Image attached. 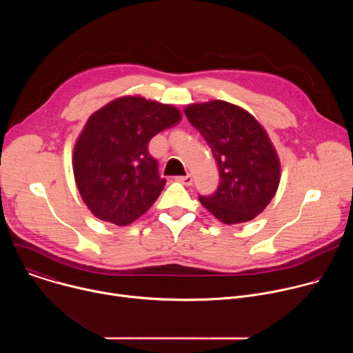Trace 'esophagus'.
Listing matches in <instances>:
<instances>
[{
  "label": "esophagus",
  "mask_w": 353,
  "mask_h": 353,
  "mask_svg": "<svg viewBox=\"0 0 353 353\" xmlns=\"http://www.w3.org/2000/svg\"><path fill=\"white\" fill-rule=\"evenodd\" d=\"M176 180L180 181V183L184 184V185H191V184H192V177H191L190 174H187V176H179V177H176Z\"/></svg>",
  "instance_id": "obj_1"
}]
</instances>
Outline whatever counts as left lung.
<instances>
[{
	"label": "left lung",
	"mask_w": 353,
	"mask_h": 353,
	"mask_svg": "<svg viewBox=\"0 0 353 353\" xmlns=\"http://www.w3.org/2000/svg\"><path fill=\"white\" fill-rule=\"evenodd\" d=\"M184 113L210 145L219 169L216 191L199 195L201 204L226 225L254 219L281 180L279 158L267 131L248 112L223 100L188 105Z\"/></svg>",
	"instance_id": "left-lung-1"
}]
</instances>
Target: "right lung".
<instances>
[{"label": "right lung", "mask_w": 353, "mask_h": 353, "mask_svg": "<svg viewBox=\"0 0 353 353\" xmlns=\"http://www.w3.org/2000/svg\"><path fill=\"white\" fill-rule=\"evenodd\" d=\"M180 119L174 106L141 96L119 97L88 119L74 146L72 169L96 218L125 226L155 203L166 180L148 143Z\"/></svg>", "instance_id": "1"}]
</instances>
